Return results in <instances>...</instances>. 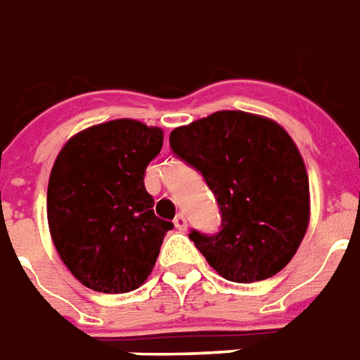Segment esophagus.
Instances as JSON below:
<instances>
[{"label":"esophagus","instance_id":"34e87169","mask_svg":"<svg viewBox=\"0 0 360 360\" xmlns=\"http://www.w3.org/2000/svg\"><path fill=\"white\" fill-rule=\"evenodd\" d=\"M174 226L178 229V231H186V229H188V219H186V215H182V213H180V215H176Z\"/></svg>","mask_w":360,"mask_h":360}]
</instances>
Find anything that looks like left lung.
Returning <instances> with one entry per match:
<instances>
[{
    "mask_svg": "<svg viewBox=\"0 0 360 360\" xmlns=\"http://www.w3.org/2000/svg\"><path fill=\"white\" fill-rule=\"evenodd\" d=\"M172 151L200 170L221 209V231L190 238L221 277L264 281L289 264L310 223L302 155L275 120L219 110L172 129Z\"/></svg>",
    "mask_w": 360,
    "mask_h": 360,
    "instance_id": "1",
    "label": "left lung"
}]
</instances>
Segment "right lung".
Returning a JSON list of instances; mask_svg holds the SVG:
<instances>
[{
	"label": "right lung",
	"instance_id": "1",
	"mask_svg": "<svg viewBox=\"0 0 360 360\" xmlns=\"http://www.w3.org/2000/svg\"><path fill=\"white\" fill-rule=\"evenodd\" d=\"M162 129L131 118L79 131L53 160L46 213L53 246L73 277L98 292L141 287L172 223L153 211L143 174Z\"/></svg>",
	"mask_w": 360,
	"mask_h": 360
}]
</instances>
